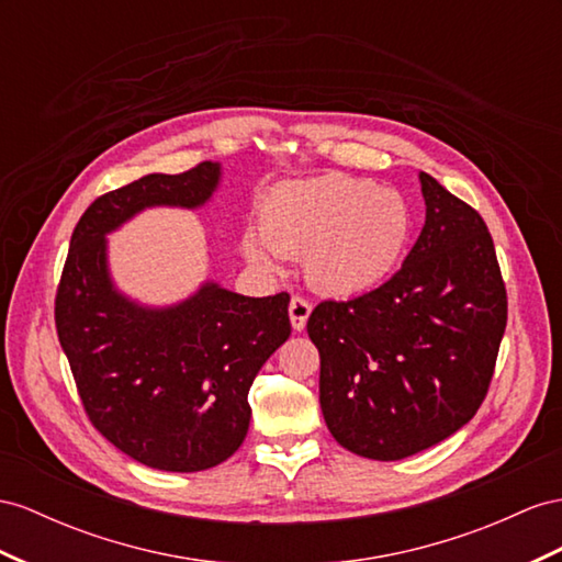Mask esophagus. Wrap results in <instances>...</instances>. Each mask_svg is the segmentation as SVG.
I'll list each match as a JSON object with an SVG mask.
<instances>
[{"mask_svg": "<svg viewBox=\"0 0 562 562\" xmlns=\"http://www.w3.org/2000/svg\"><path fill=\"white\" fill-rule=\"evenodd\" d=\"M308 315H311V304H308V301L301 299V296H294L290 301V321H292V327L296 329V333H301V329L306 327Z\"/></svg>", "mask_w": 562, "mask_h": 562, "instance_id": "34e87169", "label": "esophagus"}]
</instances>
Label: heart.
<instances>
[{
  "mask_svg": "<svg viewBox=\"0 0 562 562\" xmlns=\"http://www.w3.org/2000/svg\"><path fill=\"white\" fill-rule=\"evenodd\" d=\"M406 199L351 176L284 182L258 215V237H244L241 254L261 270H276L270 249L301 256L313 292L349 299L375 290L392 276L411 239Z\"/></svg>",
  "mask_w": 562,
  "mask_h": 562,
  "instance_id": "obj_1",
  "label": "heart"
}]
</instances>
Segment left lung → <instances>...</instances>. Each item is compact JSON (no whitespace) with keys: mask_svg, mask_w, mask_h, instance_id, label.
<instances>
[{"mask_svg":"<svg viewBox=\"0 0 562 562\" xmlns=\"http://www.w3.org/2000/svg\"><path fill=\"white\" fill-rule=\"evenodd\" d=\"M425 225L392 280L308 318L321 408L356 456L401 460L458 431L482 406L508 301L482 215L420 172Z\"/></svg>","mask_w":562,"mask_h":562,"instance_id":"obj_1","label":"left lung"}]
</instances>
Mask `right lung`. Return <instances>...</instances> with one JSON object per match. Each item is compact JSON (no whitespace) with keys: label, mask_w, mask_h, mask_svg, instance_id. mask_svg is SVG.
<instances>
[{"label":"right lung","mask_w":562,"mask_h":562,"mask_svg":"<svg viewBox=\"0 0 562 562\" xmlns=\"http://www.w3.org/2000/svg\"><path fill=\"white\" fill-rule=\"evenodd\" d=\"M221 182L223 166L206 161L99 196L74 229L56 292V333L92 425L154 470L199 472L233 456L254 378L292 335L284 292L254 299L204 280L151 306L111 276V233L147 209H204Z\"/></svg>","instance_id":"add662e5"}]
</instances>
